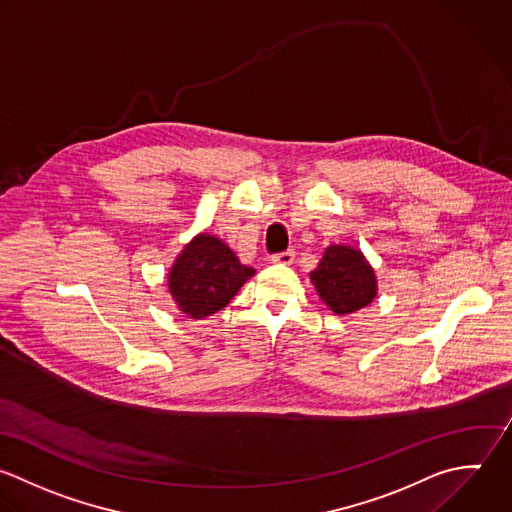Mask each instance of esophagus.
<instances>
[{"label":"esophagus","mask_w":512,"mask_h":512,"mask_svg":"<svg viewBox=\"0 0 512 512\" xmlns=\"http://www.w3.org/2000/svg\"><path fill=\"white\" fill-rule=\"evenodd\" d=\"M295 259V251L293 249H287V251H281V253H275L271 257L273 263H281V265H291Z\"/></svg>","instance_id":"1"}]
</instances>
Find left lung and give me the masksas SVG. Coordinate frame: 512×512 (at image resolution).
Masks as SVG:
<instances>
[{
	"label": "left lung",
	"instance_id": "1",
	"mask_svg": "<svg viewBox=\"0 0 512 512\" xmlns=\"http://www.w3.org/2000/svg\"><path fill=\"white\" fill-rule=\"evenodd\" d=\"M321 299L337 315H349L367 307L377 295V279L361 251L331 245L311 273Z\"/></svg>",
	"mask_w": 512,
	"mask_h": 512
}]
</instances>
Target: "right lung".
Instances as JSON below:
<instances>
[{"label": "right lung", "instance_id": "1", "mask_svg": "<svg viewBox=\"0 0 512 512\" xmlns=\"http://www.w3.org/2000/svg\"><path fill=\"white\" fill-rule=\"evenodd\" d=\"M253 273L255 269L241 265L223 241L201 233L177 257L169 291L183 313L203 319L227 307Z\"/></svg>", "mask_w": 512, "mask_h": 512}]
</instances>
